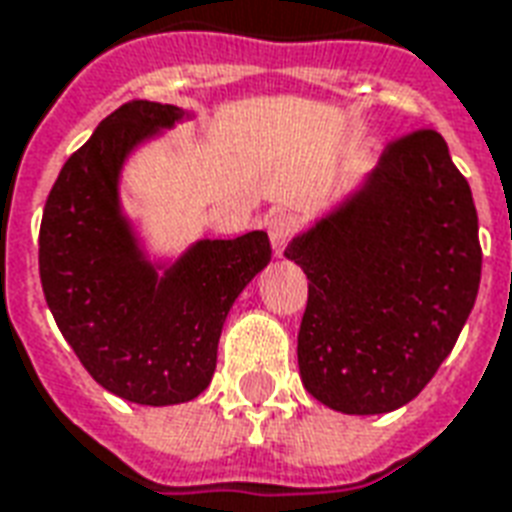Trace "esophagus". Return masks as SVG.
<instances>
[{"label": "esophagus", "instance_id": "34e87169", "mask_svg": "<svg viewBox=\"0 0 512 512\" xmlns=\"http://www.w3.org/2000/svg\"><path fill=\"white\" fill-rule=\"evenodd\" d=\"M298 227H301V222L290 211H282V214H274V217L268 219V236H271V246H274L276 255L285 252L287 244L298 233Z\"/></svg>", "mask_w": 512, "mask_h": 512}]
</instances>
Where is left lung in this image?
I'll use <instances>...</instances> for the list:
<instances>
[{
    "mask_svg": "<svg viewBox=\"0 0 512 512\" xmlns=\"http://www.w3.org/2000/svg\"><path fill=\"white\" fill-rule=\"evenodd\" d=\"M285 257L309 279L298 331L306 391L344 415L415 399L467 323L483 266L472 189L445 138L418 130L393 140Z\"/></svg>",
    "mask_w": 512,
    "mask_h": 512,
    "instance_id": "left-lung-1",
    "label": "left lung"
}]
</instances>
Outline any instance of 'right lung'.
<instances>
[{
  "mask_svg": "<svg viewBox=\"0 0 512 512\" xmlns=\"http://www.w3.org/2000/svg\"><path fill=\"white\" fill-rule=\"evenodd\" d=\"M181 119L162 102L116 108L64 162L40 225V282L59 331L105 391L146 407L206 391L230 306L271 263L263 230L195 241L168 266L146 257L121 211V168Z\"/></svg>",
  "mask_w": 512,
  "mask_h": 512,
  "instance_id": "add662e5",
  "label": "right lung"
}]
</instances>
